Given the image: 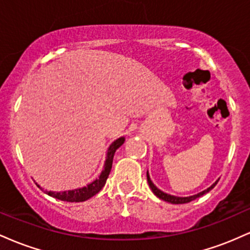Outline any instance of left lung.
<instances>
[{"instance_id": "left-lung-1", "label": "left lung", "mask_w": 250, "mask_h": 250, "mask_svg": "<svg viewBox=\"0 0 250 250\" xmlns=\"http://www.w3.org/2000/svg\"><path fill=\"white\" fill-rule=\"evenodd\" d=\"M147 181H148V185H149V187H150L151 190H153V193H154L155 195H156V196L159 197V199H161V200H163V201H166V202L173 203V205H182V203H188V202H190V201H193V200H195V199H197V197L202 196L203 194H206V193H208V191H210L211 189H213V188L215 187V186H216V183L219 182V180H217L216 182L213 183V185H211L210 187H209V188L206 189V190L201 191V193L196 194V195H193V196H187V197H179V196H174V195H169V194H166V193H163L162 190H160V189L157 188L156 186H155L153 182H151L150 177H149V174H148V171H147Z\"/></svg>"}]
</instances>
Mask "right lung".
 <instances>
[{
    "mask_svg": "<svg viewBox=\"0 0 250 250\" xmlns=\"http://www.w3.org/2000/svg\"><path fill=\"white\" fill-rule=\"evenodd\" d=\"M123 143H125V137H120V139L115 140V141L111 143L110 147L108 148L107 156H105L104 168H103L102 173L100 174L99 179H96L91 183H89V185H87V187L77 188V189H73V190H67V191L45 190V193L49 195V196L55 197L57 200L67 201V202H83V201L89 200L90 197H93L94 195H96L103 187H104L105 181L108 179L109 173H110L111 170V166H113L114 154H115L116 149L121 147ZM37 187H40V186L37 185Z\"/></svg>",
    "mask_w": 250,
    "mask_h": 250,
    "instance_id": "right-lung-1",
    "label": "right lung"
}]
</instances>
